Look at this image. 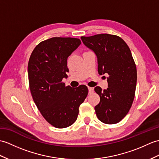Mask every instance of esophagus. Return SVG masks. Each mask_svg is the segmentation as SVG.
Returning <instances> with one entry per match:
<instances>
[{"mask_svg": "<svg viewBox=\"0 0 159 159\" xmlns=\"http://www.w3.org/2000/svg\"><path fill=\"white\" fill-rule=\"evenodd\" d=\"M88 89H89V93L91 94L93 92V89L92 87H88Z\"/></svg>", "mask_w": 159, "mask_h": 159, "instance_id": "1", "label": "esophagus"}]
</instances>
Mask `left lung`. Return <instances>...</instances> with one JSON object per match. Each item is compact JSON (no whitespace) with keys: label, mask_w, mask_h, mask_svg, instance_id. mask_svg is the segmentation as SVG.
<instances>
[{"label":"left lung","mask_w":159,"mask_h":159,"mask_svg":"<svg viewBox=\"0 0 159 159\" xmlns=\"http://www.w3.org/2000/svg\"><path fill=\"white\" fill-rule=\"evenodd\" d=\"M83 44L96 55L100 75L108 74V87L94 90L100 97L95 106L98 119L106 124L119 123L127 115L135 97L137 70L129 47L116 35L81 36Z\"/></svg>","instance_id":"left-lung-1"}]
</instances>
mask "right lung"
Listing matches in <instances>:
<instances>
[{
    "label": "right lung",
    "instance_id": "add662e5",
    "mask_svg": "<svg viewBox=\"0 0 159 159\" xmlns=\"http://www.w3.org/2000/svg\"><path fill=\"white\" fill-rule=\"evenodd\" d=\"M81 44L75 38L53 37L40 43L29 59L30 89L45 120L56 128H66L77 119L79 106L88 94L85 85L65 86L68 57Z\"/></svg>",
    "mask_w": 159,
    "mask_h": 159
}]
</instances>
